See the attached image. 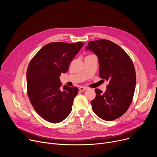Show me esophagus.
I'll use <instances>...</instances> for the list:
<instances>
[{
    "label": "esophagus",
    "instance_id": "esophagus-1",
    "mask_svg": "<svg viewBox=\"0 0 157 157\" xmlns=\"http://www.w3.org/2000/svg\"><path fill=\"white\" fill-rule=\"evenodd\" d=\"M88 88L86 86H80L79 87V90L80 91H85V90H87Z\"/></svg>",
    "mask_w": 157,
    "mask_h": 157
}]
</instances>
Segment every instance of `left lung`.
<instances>
[{"label":"left lung","instance_id":"1","mask_svg":"<svg viewBox=\"0 0 157 157\" xmlns=\"http://www.w3.org/2000/svg\"><path fill=\"white\" fill-rule=\"evenodd\" d=\"M86 50L93 52L99 62V76L109 81L104 93L95 90L91 101L94 112L105 121H112L125 113L132 101L136 84L135 68L130 56L112 41H90Z\"/></svg>","mask_w":157,"mask_h":157}]
</instances>
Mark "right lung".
Wrapping results in <instances>:
<instances>
[{
    "label": "right lung",
    "mask_w": 157,
    "mask_h": 157,
    "mask_svg": "<svg viewBox=\"0 0 157 157\" xmlns=\"http://www.w3.org/2000/svg\"><path fill=\"white\" fill-rule=\"evenodd\" d=\"M83 43L54 42L41 48L31 60L27 71V94L33 108L45 120L59 123L72 110L78 88L67 85L60 90L61 73H65L69 64Z\"/></svg>",
    "instance_id": "1"
}]
</instances>
